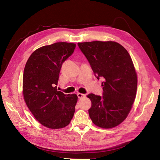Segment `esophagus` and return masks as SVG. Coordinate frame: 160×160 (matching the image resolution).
Masks as SVG:
<instances>
[{
	"mask_svg": "<svg viewBox=\"0 0 160 160\" xmlns=\"http://www.w3.org/2000/svg\"><path fill=\"white\" fill-rule=\"evenodd\" d=\"M77 96H78V98H80V99H81V98H85L86 95H85V94H83V93H77Z\"/></svg>",
	"mask_w": 160,
	"mask_h": 160,
	"instance_id": "1",
	"label": "esophagus"
}]
</instances>
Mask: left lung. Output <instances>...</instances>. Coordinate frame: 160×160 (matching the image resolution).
Returning <instances> with one entry per match:
<instances>
[{"instance_id": "1", "label": "left lung", "mask_w": 160, "mask_h": 160, "mask_svg": "<svg viewBox=\"0 0 160 160\" xmlns=\"http://www.w3.org/2000/svg\"><path fill=\"white\" fill-rule=\"evenodd\" d=\"M95 76L102 78V96L90 93L89 114L96 126L111 128L121 124L128 115L136 96L138 78L124 47L113 41L78 42Z\"/></svg>"}]
</instances>
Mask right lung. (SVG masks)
Returning <instances> with one entry per match:
<instances>
[{"label":"right lung","mask_w":160,"mask_h":160,"mask_svg":"<svg viewBox=\"0 0 160 160\" xmlns=\"http://www.w3.org/2000/svg\"><path fill=\"white\" fill-rule=\"evenodd\" d=\"M76 44L64 42L43 46L27 61L22 78V92L27 106L45 127L58 129L70 123L78 101L76 94L57 90L62 63L72 55Z\"/></svg>","instance_id":"obj_1"}]
</instances>
